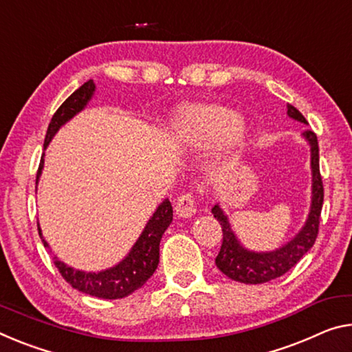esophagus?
Instances as JSON below:
<instances>
[{
  "label": "esophagus",
  "instance_id": "1",
  "mask_svg": "<svg viewBox=\"0 0 352 352\" xmlns=\"http://www.w3.org/2000/svg\"><path fill=\"white\" fill-rule=\"evenodd\" d=\"M175 213L180 217H189L196 213V199L192 192H185L178 197L175 204Z\"/></svg>",
  "mask_w": 352,
  "mask_h": 352
}]
</instances>
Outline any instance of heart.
<instances>
[{"instance_id": "heart-1", "label": "heart", "mask_w": 352, "mask_h": 352, "mask_svg": "<svg viewBox=\"0 0 352 352\" xmlns=\"http://www.w3.org/2000/svg\"><path fill=\"white\" fill-rule=\"evenodd\" d=\"M239 117L224 106H196L182 111L177 120L178 136L188 146L204 147L232 133L238 135Z\"/></svg>"}]
</instances>
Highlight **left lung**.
<instances>
[{"label": "left lung", "instance_id": "8db88e82", "mask_svg": "<svg viewBox=\"0 0 352 352\" xmlns=\"http://www.w3.org/2000/svg\"><path fill=\"white\" fill-rule=\"evenodd\" d=\"M287 114L292 119L309 124L305 117L294 108L293 104H287ZM307 142L310 144V166H311V205L310 213L307 217L304 227L292 241L283 244L272 252H254L241 246L238 238L233 233L230 222L219 205H214L211 213L219 221L222 228V246L219 254L216 256V266L221 272L232 278V280L250 283L270 282L288 272L292 267L309 252L316 241L318 227H320V216L322 208V200H324V188L320 174V148H318V139L314 131L307 130L302 133Z\"/></svg>", "mask_w": 352, "mask_h": 352}]
</instances>
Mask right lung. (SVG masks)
Listing matches in <instances>:
<instances>
[{
  "label": "right lung",
  "mask_w": 352,
  "mask_h": 352,
  "mask_svg": "<svg viewBox=\"0 0 352 352\" xmlns=\"http://www.w3.org/2000/svg\"><path fill=\"white\" fill-rule=\"evenodd\" d=\"M94 91H96V85H94L92 80H89L80 89H76V91L59 106L48 125L43 148L48 147L50 141H52L53 136L58 133L59 128L63 126L65 122H69L72 117L85 109V106L94 96ZM43 156H45V153L42 155L41 164H38L36 183L38 182V178H41L43 169ZM170 222L172 205L169 202V199H164L163 204L156 208L153 216L148 219L146 228H144L141 236L138 238L135 246L131 248L130 252H128V255L120 261V263L100 272H85L74 270V267L67 266L63 261L56 258V256L53 258L54 265L60 272V276L65 278V282H69L72 287L78 289V292H82L86 294H91V296L102 299L126 298L130 296L131 293H135L138 288H141L144 283L153 276L155 270L158 267L160 241ZM37 230L38 235H41L43 246L50 250L48 243L42 236V230L41 227H38V222Z\"/></svg>",
  "instance_id": "obj_1"
}]
</instances>
